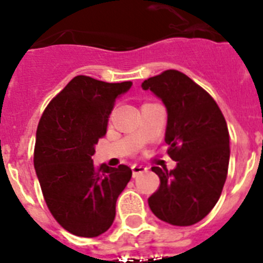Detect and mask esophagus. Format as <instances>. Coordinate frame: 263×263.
I'll use <instances>...</instances> for the list:
<instances>
[{
	"mask_svg": "<svg viewBox=\"0 0 263 263\" xmlns=\"http://www.w3.org/2000/svg\"><path fill=\"white\" fill-rule=\"evenodd\" d=\"M146 170L147 168H146L145 166H142V164H133V166H132V171H133L134 178H136V176H138L139 174L145 173Z\"/></svg>",
	"mask_w": 263,
	"mask_h": 263,
	"instance_id": "1",
	"label": "esophagus"
}]
</instances>
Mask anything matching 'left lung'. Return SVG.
Listing matches in <instances>:
<instances>
[{"mask_svg": "<svg viewBox=\"0 0 263 263\" xmlns=\"http://www.w3.org/2000/svg\"><path fill=\"white\" fill-rule=\"evenodd\" d=\"M142 88L166 105L164 141L176 160L171 171L152 167L160 184L148 205L162 221L190 227L212 211L222 192L231 155L227 121L213 97L180 71H163Z\"/></svg>", "mask_w": 263, "mask_h": 263, "instance_id": "1", "label": "left lung"}]
</instances>
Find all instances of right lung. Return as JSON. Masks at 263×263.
Instances as JSON below:
<instances>
[{"label": "right lung", "mask_w": 263, "mask_h": 263, "mask_svg": "<svg viewBox=\"0 0 263 263\" xmlns=\"http://www.w3.org/2000/svg\"><path fill=\"white\" fill-rule=\"evenodd\" d=\"M132 81L105 83L79 75L45 109L34 167L53 218L69 233L97 237L113 224L116 201L132 178L125 164L95 167V145L105 136L116 99Z\"/></svg>", "instance_id": "1"}]
</instances>
